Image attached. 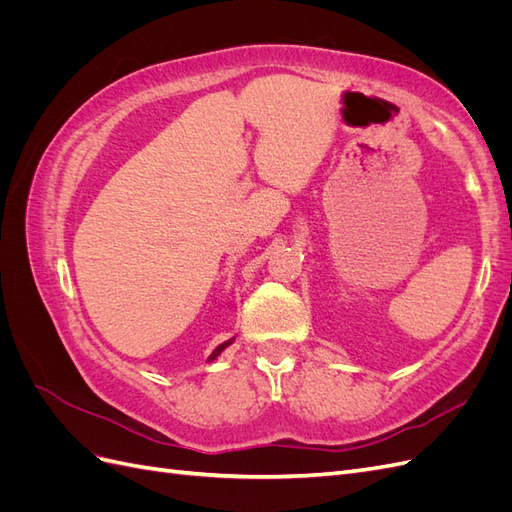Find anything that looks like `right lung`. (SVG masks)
I'll return each mask as SVG.
<instances>
[{"instance_id":"add662e5","label":"right lung","mask_w":512,"mask_h":512,"mask_svg":"<svg viewBox=\"0 0 512 512\" xmlns=\"http://www.w3.org/2000/svg\"><path fill=\"white\" fill-rule=\"evenodd\" d=\"M230 344H232V339H230V342H224L222 346H218V348H215V350H213V354L209 356V361H213V359H215V356H218V354H220V352H222V350H224L226 346H230Z\"/></svg>"}]
</instances>
